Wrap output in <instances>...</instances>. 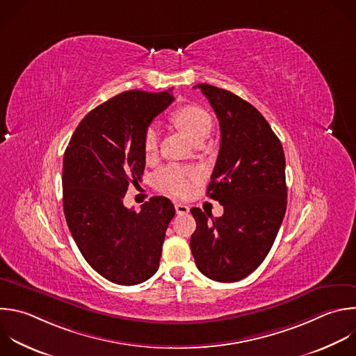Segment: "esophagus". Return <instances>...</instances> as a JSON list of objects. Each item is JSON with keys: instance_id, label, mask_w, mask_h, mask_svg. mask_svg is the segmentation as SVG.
<instances>
[{"instance_id": "1", "label": "esophagus", "mask_w": 356, "mask_h": 356, "mask_svg": "<svg viewBox=\"0 0 356 356\" xmlns=\"http://www.w3.org/2000/svg\"><path fill=\"white\" fill-rule=\"evenodd\" d=\"M175 208H176V212L179 215H183V213H187L190 211V208L186 205V204H181V202H176L175 204Z\"/></svg>"}]
</instances>
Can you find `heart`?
Segmentation results:
<instances>
[{"label": "heart", "instance_id": "heart-1", "mask_svg": "<svg viewBox=\"0 0 356 356\" xmlns=\"http://www.w3.org/2000/svg\"><path fill=\"white\" fill-rule=\"evenodd\" d=\"M176 124L190 137L193 143L204 140L212 127V118L207 110L200 106L188 104L180 107L175 113ZM159 144V129L156 124H151L143 140V148L147 158H152L158 151ZM198 179V170L190 166L169 165L162 168L155 175V186L177 197L187 195L191 190L193 183Z\"/></svg>", "mask_w": 356, "mask_h": 356}]
</instances>
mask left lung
Listing matches in <instances>:
<instances>
[{
  "label": "left lung",
  "instance_id": "left-lung-1",
  "mask_svg": "<svg viewBox=\"0 0 356 356\" xmlns=\"http://www.w3.org/2000/svg\"><path fill=\"white\" fill-rule=\"evenodd\" d=\"M194 88L219 120L220 147L207 195L223 205V215L212 218L191 208L197 229L190 248L205 277L236 282L264 261L282 223L288 195L284 148L253 104L208 83Z\"/></svg>",
  "mask_w": 356,
  "mask_h": 356
}]
</instances>
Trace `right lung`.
I'll use <instances>...</instances> for the list:
<instances>
[{
	"label": "right lung",
	"instance_id": "obj_1",
	"mask_svg": "<svg viewBox=\"0 0 356 356\" xmlns=\"http://www.w3.org/2000/svg\"><path fill=\"white\" fill-rule=\"evenodd\" d=\"M175 100L172 89L127 90L89 111L63 161V205L72 238L88 264L118 285H137L159 267L175 207L152 197L141 211L123 204L145 169L144 133Z\"/></svg>",
	"mask_w": 356,
	"mask_h": 356
}]
</instances>
